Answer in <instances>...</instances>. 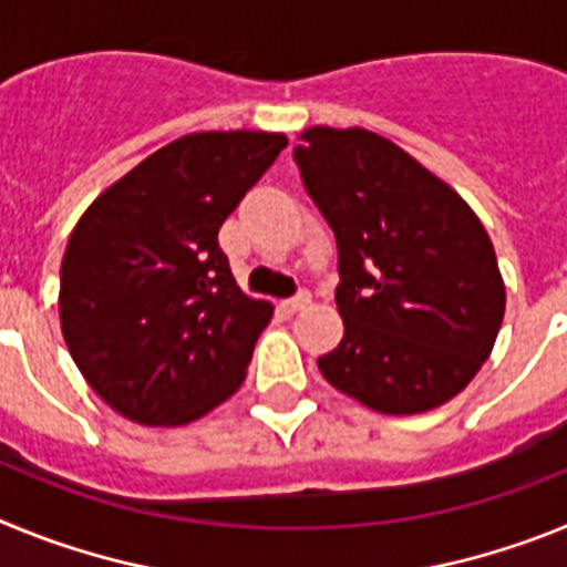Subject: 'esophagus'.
Wrapping results in <instances>:
<instances>
[{"label":"esophagus","instance_id":"obj_1","mask_svg":"<svg viewBox=\"0 0 567 567\" xmlns=\"http://www.w3.org/2000/svg\"><path fill=\"white\" fill-rule=\"evenodd\" d=\"M309 303H312V295H309V292H298V295H295V298L284 300V303H280V309H284V312H287V315H295V312H300V309H307Z\"/></svg>","mask_w":567,"mask_h":567}]
</instances>
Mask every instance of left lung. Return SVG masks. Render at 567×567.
Segmentation results:
<instances>
[{
  "label": "left lung",
  "mask_w": 567,
  "mask_h": 567,
  "mask_svg": "<svg viewBox=\"0 0 567 567\" xmlns=\"http://www.w3.org/2000/svg\"><path fill=\"white\" fill-rule=\"evenodd\" d=\"M303 187L338 240L343 318L320 374L380 414H420L460 394L488 360L505 284L474 209L398 144L363 127H309Z\"/></svg>",
  "instance_id": "obj_1"
}]
</instances>
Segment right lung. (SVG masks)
Masks as SVG:
<instances>
[{"label":"right lung","instance_id":"1","mask_svg":"<svg viewBox=\"0 0 567 567\" xmlns=\"http://www.w3.org/2000/svg\"><path fill=\"white\" fill-rule=\"evenodd\" d=\"M284 133H193L104 189L70 233L59 315L93 392L142 425H184L247 378L272 303L238 289L218 229Z\"/></svg>","mask_w":567,"mask_h":567}]
</instances>
